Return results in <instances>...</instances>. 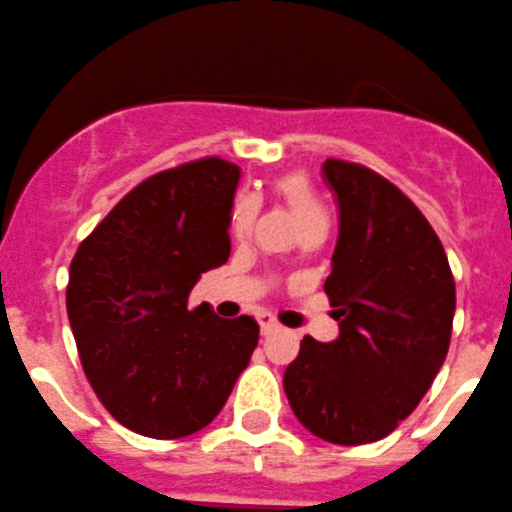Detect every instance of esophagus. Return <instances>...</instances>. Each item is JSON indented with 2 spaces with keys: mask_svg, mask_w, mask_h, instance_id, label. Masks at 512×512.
Returning a JSON list of instances; mask_svg holds the SVG:
<instances>
[{
  "mask_svg": "<svg viewBox=\"0 0 512 512\" xmlns=\"http://www.w3.org/2000/svg\"><path fill=\"white\" fill-rule=\"evenodd\" d=\"M259 324H261V334H264V337H269V334L279 332V324H276V319L271 314H261L259 316Z\"/></svg>",
  "mask_w": 512,
  "mask_h": 512,
  "instance_id": "1",
  "label": "esophagus"
}]
</instances>
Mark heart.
<instances>
[{
    "label": "heart",
    "instance_id": "heart-1",
    "mask_svg": "<svg viewBox=\"0 0 512 512\" xmlns=\"http://www.w3.org/2000/svg\"><path fill=\"white\" fill-rule=\"evenodd\" d=\"M276 198L289 208L296 216V221L304 228L314 226V223H326V211L321 206L319 196H316L311 180L304 173H284L279 178H274L271 183ZM253 216H256V201L248 196L238 198L236 206H233V233L243 236L251 226Z\"/></svg>",
    "mask_w": 512,
    "mask_h": 512
}]
</instances>
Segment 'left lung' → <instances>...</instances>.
I'll list each match as a JSON object with an SVG mask.
<instances>
[{"label":"left lung","mask_w":512,"mask_h":512,"mask_svg":"<svg viewBox=\"0 0 512 512\" xmlns=\"http://www.w3.org/2000/svg\"><path fill=\"white\" fill-rule=\"evenodd\" d=\"M339 238L324 281L339 337L301 339L284 392L296 420L334 445H367L410 417L447 357L455 279L420 208L364 165H321Z\"/></svg>","instance_id":"left-lung-1"}]
</instances>
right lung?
Masks as SVG:
<instances>
[{"label":"right lung","instance_id":"obj_1","mask_svg":"<svg viewBox=\"0 0 512 512\" xmlns=\"http://www.w3.org/2000/svg\"><path fill=\"white\" fill-rule=\"evenodd\" d=\"M241 170L201 158L150 175L80 243L67 316L105 410L138 435L178 440L211 425L259 344L253 316L188 306L231 253Z\"/></svg>","mask_w":512,"mask_h":512}]
</instances>
